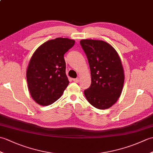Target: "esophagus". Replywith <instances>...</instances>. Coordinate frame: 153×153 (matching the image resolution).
Masks as SVG:
<instances>
[{
	"mask_svg": "<svg viewBox=\"0 0 153 153\" xmlns=\"http://www.w3.org/2000/svg\"><path fill=\"white\" fill-rule=\"evenodd\" d=\"M79 78H74V79H73V81L74 82H76V83H77V82H79Z\"/></svg>",
	"mask_w": 153,
	"mask_h": 153,
	"instance_id": "obj_1",
	"label": "esophagus"
}]
</instances>
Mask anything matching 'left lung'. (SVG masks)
Returning <instances> with one entry per match:
<instances>
[{
    "label": "left lung",
    "instance_id": "8db88e82",
    "mask_svg": "<svg viewBox=\"0 0 153 153\" xmlns=\"http://www.w3.org/2000/svg\"><path fill=\"white\" fill-rule=\"evenodd\" d=\"M80 45L91 75V84L84 91V95L95 108H108L119 99L122 91L124 74L121 60L114 48L105 41L83 39Z\"/></svg>",
    "mask_w": 153,
    "mask_h": 153
}]
</instances>
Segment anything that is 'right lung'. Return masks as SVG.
Instances as JSON below:
<instances>
[{
    "instance_id": "right-lung-1",
    "label": "right lung",
    "mask_w": 153,
    "mask_h": 153,
    "mask_svg": "<svg viewBox=\"0 0 153 153\" xmlns=\"http://www.w3.org/2000/svg\"><path fill=\"white\" fill-rule=\"evenodd\" d=\"M75 41L58 37L41 45L32 56L27 70L31 96L39 105L48 106L62 95L69 84L64 54Z\"/></svg>"
}]
</instances>
